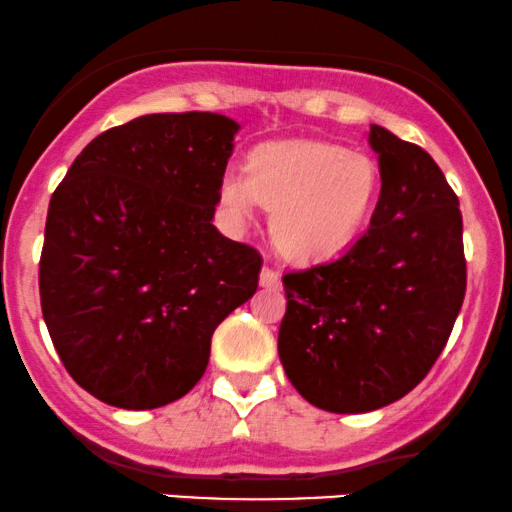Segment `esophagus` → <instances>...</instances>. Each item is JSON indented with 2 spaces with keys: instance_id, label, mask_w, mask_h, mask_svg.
I'll use <instances>...</instances> for the list:
<instances>
[{
  "instance_id": "esophagus-1",
  "label": "esophagus",
  "mask_w": 512,
  "mask_h": 512,
  "mask_svg": "<svg viewBox=\"0 0 512 512\" xmlns=\"http://www.w3.org/2000/svg\"><path fill=\"white\" fill-rule=\"evenodd\" d=\"M258 282H261V287H266V289H280L282 287L280 275H277L275 270H270V268L261 270V277H258Z\"/></svg>"
}]
</instances>
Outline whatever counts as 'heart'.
<instances>
[{
	"label": "heart",
	"mask_w": 512,
	"mask_h": 512,
	"mask_svg": "<svg viewBox=\"0 0 512 512\" xmlns=\"http://www.w3.org/2000/svg\"><path fill=\"white\" fill-rule=\"evenodd\" d=\"M380 197V168L361 151L325 140L261 144L249 175L227 170L218 201L232 225L254 216L258 201L270 208V237L292 263L339 256L370 223Z\"/></svg>",
	"instance_id": "obj_1"
}]
</instances>
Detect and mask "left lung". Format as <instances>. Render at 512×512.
<instances>
[{"label":"left lung","instance_id":"left-lung-1","mask_svg":"<svg viewBox=\"0 0 512 512\" xmlns=\"http://www.w3.org/2000/svg\"><path fill=\"white\" fill-rule=\"evenodd\" d=\"M368 144L382 187L365 235L337 261L282 277V368L330 413H370L420 384L465 296L463 216L444 173L382 125Z\"/></svg>","mask_w":512,"mask_h":512}]
</instances>
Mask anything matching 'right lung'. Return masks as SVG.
<instances>
[{
	"instance_id": "obj_1",
	"label": "right lung",
	"mask_w": 512,
	"mask_h": 512,
	"mask_svg": "<svg viewBox=\"0 0 512 512\" xmlns=\"http://www.w3.org/2000/svg\"><path fill=\"white\" fill-rule=\"evenodd\" d=\"M239 123L149 113L80 151L49 201L40 301L68 375L125 410L178 401L213 330L249 301L261 256L213 225Z\"/></svg>"
}]
</instances>
